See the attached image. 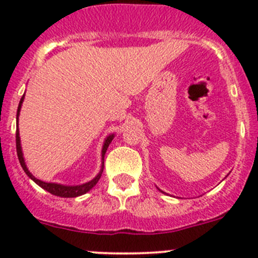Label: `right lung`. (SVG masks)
Segmentation results:
<instances>
[{"instance_id":"add662e5","label":"right lung","mask_w":258,"mask_h":258,"mask_svg":"<svg viewBox=\"0 0 258 258\" xmlns=\"http://www.w3.org/2000/svg\"><path fill=\"white\" fill-rule=\"evenodd\" d=\"M23 99H24V95L22 97V99H20L19 102V107H18V115H19V111H20V107H22V103H23ZM113 140V136H109L107 137L106 142H104L103 145V150H102V163H103L104 166V154H106L107 149H108L109 143H111V141ZM17 154H18V159H19V163L20 165H22L23 170L26 172V174L28 175L29 178L33 179V181L36 182V183L38 184V186H41V187L44 188V190L49 191L50 194H52V195H56V197H61V198H76V197H80V195H84V194H86L88 191L92 190L93 187H94L95 184H97V182L99 181V178H101L102 175V172H103V169L99 172V174L95 177L94 179H92L90 182H88V183H84V184H80V186H63V184H58V183H46V182H42L40 181V179H37L36 177H33V175L29 173V170L27 169L26 166V163H24V159H23V154H22V147H20V138H19V131L17 129Z\"/></svg>"}]
</instances>
